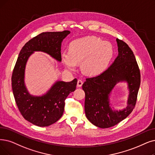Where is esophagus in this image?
Segmentation results:
<instances>
[{
    "mask_svg": "<svg viewBox=\"0 0 155 155\" xmlns=\"http://www.w3.org/2000/svg\"><path fill=\"white\" fill-rule=\"evenodd\" d=\"M83 82L82 80H81V79H79L78 81L77 86H78V87H81V86L83 85Z\"/></svg>",
    "mask_w": 155,
    "mask_h": 155,
    "instance_id": "esophagus-1",
    "label": "esophagus"
}]
</instances>
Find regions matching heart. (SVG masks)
<instances>
[{"mask_svg": "<svg viewBox=\"0 0 155 155\" xmlns=\"http://www.w3.org/2000/svg\"><path fill=\"white\" fill-rule=\"evenodd\" d=\"M113 55L112 46L95 36H87L72 41L69 51L61 53V59L68 69L74 71L82 62L83 72L97 76L106 69Z\"/></svg>", "mask_w": 155, "mask_h": 155, "instance_id": "b5f03b06", "label": "heart"}]
</instances>
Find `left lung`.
<instances>
[{"mask_svg":"<svg viewBox=\"0 0 155 155\" xmlns=\"http://www.w3.org/2000/svg\"><path fill=\"white\" fill-rule=\"evenodd\" d=\"M118 55L107 70L100 75L86 79L84 110L87 119L97 127H113L125 119L135 107L140 84V74L134 54L127 43L116 39ZM125 81L129 95L127 107L119 111L110 106L109 95L115 84Z\"/></svg>","mask_w":155,"mask_h":155,"instance_id":"obj_1","label":"left lung"}]
</instances>
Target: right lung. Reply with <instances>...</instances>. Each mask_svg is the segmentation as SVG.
Instances as JSON below:
<instances>
[{
  "mask_svg": "<svg viewBox=\"0 0 155 155\" xmlns=\"http://www.w3.org/2000/svg\"><path fill=\"white\" fill-rule=\"evenodd\" d=\"M71 33L42 32L28 41L21 49L12 74V89L20 112L25 119L38 127H48L62 116L65 100L75 91L77 79L70 82L57 81L42 96L30 95L25 84V71L27 60L34 51L45 52L61 61V42Z\"/></svg>",
  "mask_w": 155,
  "mask_h": 155,
  "instance_id": "1",
  "label": "right lung"
}]
</instances>
